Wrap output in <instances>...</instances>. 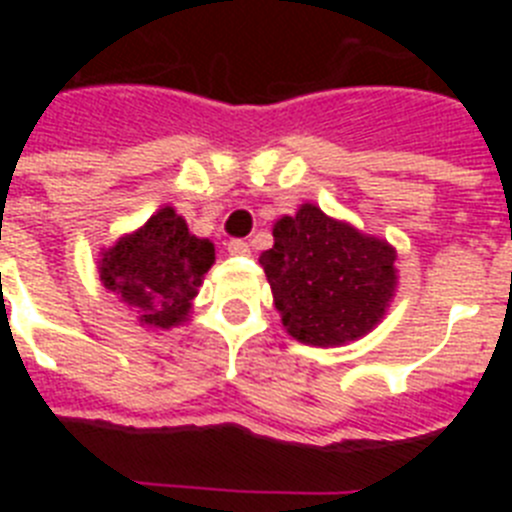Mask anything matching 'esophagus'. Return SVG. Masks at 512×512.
<instances>
[{
  "instance_id": "1",
  "label": "esophagus",
  "mask_w": 512,
  "mask_h": 512,
  "mask_svg": "<svg viewBox=\"0 0 512 512\" xmlns=\"http://www.w3.org/2000/svg\"><path fill=\"white\" fill-rule=\"evenodd\" d=\"M228 253L230 256H248V253H251V246H248L246 241H238V238H235V241L228 243Z\"/></svg>"
}]
</instances>
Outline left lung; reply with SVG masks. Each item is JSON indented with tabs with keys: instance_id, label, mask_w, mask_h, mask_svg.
I'll return each mask as SVG.
<instances>
[{
	"instance_id": "obj_1",
	"label": "left lung",
	"mask_w": 512,
	"mask_h": 512,
	"mask_svg": "<svg viewBox=\"0 0 512 512\" xmlns=\"http://www.w3.org/2000/svg\"><path fill=\"white\" fill-rule=\"evenodd\" d=\"M259 256L274 307L295 341L346 346L372 333L397 292L395 246L305 202L274 223Z\"/></svg>"
}]
</instances>
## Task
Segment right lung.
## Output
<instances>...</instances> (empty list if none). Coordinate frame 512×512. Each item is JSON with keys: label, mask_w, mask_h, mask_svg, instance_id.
<instances>
[{"label": "right lung", "mask_w": 512, "mask_h": 512, "mask_svg": "<svg viewBox=\"0 0 512 512\" xmlns=\"http://www.w3.org/2000/svg\"><path fill=\"white\" fill-rule=\"evenodd\" d=\"M215 264V246L189 233L187 220L164 205L146 223L102 248L99 282L133 310L143 328L184 325L202 279Z\"/></svg>", "instance_id": "add662e5"}]
</instances>
